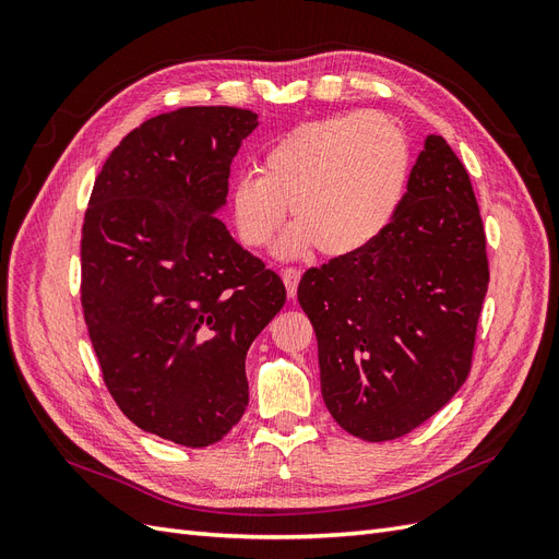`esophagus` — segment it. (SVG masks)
Instances as JSON below:
<instances>
[{
	"label": "esophagus",
	"mask_w": 559,
	"mask_h": 559,
	"mask_svg": "<svg viewBox=\"0 0 559 559\" xmlns=\"http://www.w3.org/2000/svg\"><path fill=\"white\" fill-rule=\"evenodd\" d=\"M282 280H284L286 294H289V298H296L298 282H300V270L298 267H284L282 270Z\"/></svg>",
	"instance_id": "obj_1"
}]
</instances>
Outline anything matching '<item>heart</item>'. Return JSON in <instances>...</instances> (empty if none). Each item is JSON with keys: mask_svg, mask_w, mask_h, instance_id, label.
<instances>
[{"mask_svg": "<svg viewBox=\"0 0 559 559\" xmlns=\"http://www.w3.org/2000/svg\"><path fill=\"white\" fill-rule=\"evenodd\" d=\"M411 163L408 134L382 111H343L300 123L265 146L261 173L235 179V228L247 247L261 249L292 205L298 224L282 240V253L319 247L326 257H352L394 222Z\"/></svg>", "mask_w": 559, "mask_h": 559, "instance_id": "1", "label": "heart"}]
</instances>
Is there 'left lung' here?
<instances>
[{
	"label": "left lung",
	"mask_w": 559,
	"mask_h": 559,
	"mask_svg": "<svg viewBox=\"0 0 559 559\" xmlns=\"http://www.w3.org/2000/svg\"><path fill=\"white\" fill-rule=\"evenodd\" d=\"M485 247L466 167L429 134L380 238L302 275L321 396L347 433L394 441L460 392L489 284Z\"/></svg>",
	"instance_id": "obj_1"
}]
</instances>
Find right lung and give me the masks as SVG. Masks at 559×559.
<instances>
[{
	"label": "right lung",
	"instance_id": "1",
	"mask_svg": "<svg viewBox=\"0 0 559 559\" xmlns=\"http://www.w3.org/2000/svg\"><path fill=\"white\" fill-rule=\"evenodd\" d=\"M257 114L183 107L126 134L81 230V306L103 380L140 429L212 445L249 403L247 349L286 300L214 212Z\"/></svg>",
	"mask_w": 559,
	"mask_h": 559
}]
</instances>
